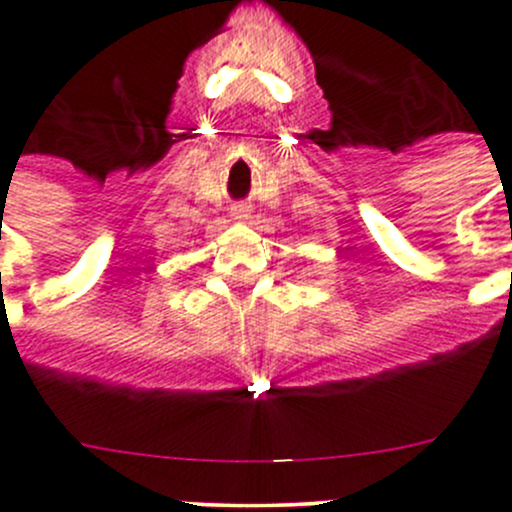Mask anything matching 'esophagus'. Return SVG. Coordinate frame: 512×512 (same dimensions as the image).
I'll return each mask as SVG.
<instances>
[{
    "label": "esophagus",
    "mask_w": 512,
    "mask_h": 512,
    "mask_svg": "<svg viewBox=\"0 0 512 512\" xmlns=\"http://www.w3.org/2000/svg\"><path fill=\"white\" fill-rule=\"evenodd\" d=\"M230 215H232V220L247 222L252 217V205L250 202H235V205L230 207Z\"/></svg>",
    "instance_id": "34e87169"
}]
</instances>
